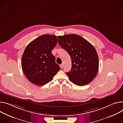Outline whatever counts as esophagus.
Masks as SVG:
<instances>
[{"label": "esophagus", "instance_id": "34e87169", "mask_svg": "<svg viewBox=\"0 0 123 123\" xmlns=\"http://www.w3.org/2000/svg\"><path fill=\"white\" fill-rule=\"evenodd\" d=\"M63 66H64V65H63V64H61L60 65V66L61 68H63Z\"/></svg>", "mask_w": 123, "mask_h": 123}]
</instances>
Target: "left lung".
<instances>
[{"label": "left lung", "mask_w": 123, "mask_h": 123, "mask_svg": "<svg viewBox=\"0 0 123 123\" xmlns=\"http://www.w3.org/2000/svg\"><path fill=\"white\" fill-rule=\"evenodd\" d=\"M58 43L67 51L72 60V68L66 73L74 84L83 86L90 83L98 70V57L91 43L77 34L59 36Z\"/></svg>", "instance_id": "1"}]
</instances>
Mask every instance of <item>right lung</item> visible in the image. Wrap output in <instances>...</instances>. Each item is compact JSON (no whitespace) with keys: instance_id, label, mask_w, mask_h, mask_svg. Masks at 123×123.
Instances as JSON below:
<instances>
[{"instance_id":"1","label":"right lung","mask_w":123,"mask_h":123,"mask_svg":"<svg viewBox=\"0 0 123 123\" xmlns=\"http://www.w3.org/2000/svg\"><path fill=\"white\" fill-rule=\"evenodd\" d=\"M57 43L56 36L44 34L27 46L22 56L21 67L30 82L39 86L46 84L60 70L51 53Z\"/></svg>"}]
</instances>
